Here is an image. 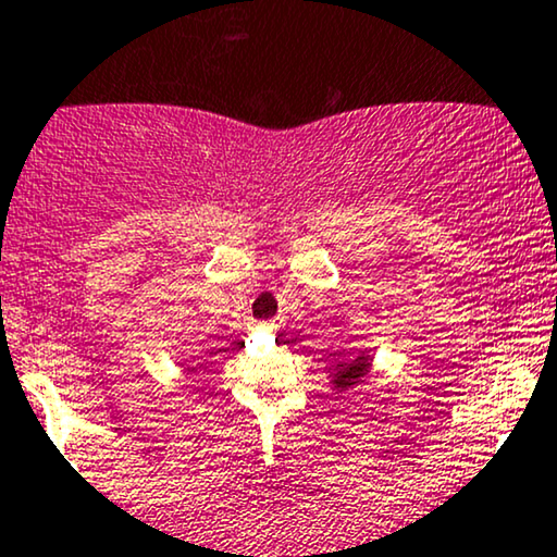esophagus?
I'll list each match as a JSON object with an SVG mask.
<instances>
[{"instance_id":"1","label":"esophagus","mask_w":557,"mask_h":557,"mask_svg":"<svg viewBox=\"0 0 557 557\" xmlns=\"http://www.w3.org/2000/svg\"><path fill=\"white\" fill-rule=\"evenodd\" d=\"M259 329H267V331H274V329H277V326H274V323H272V321H262V323H259Z\"/></svg>"}]
</instances>
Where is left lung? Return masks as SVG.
Wrapping results in <instances>:
<instances>
[{"mask_svg":"<svg viewBox=\"0 0 557 557\" xmlns=\"http://www.w3.org/2000/svg\"><path fill=\"white\" fill-rule=\"evenodd\" d=\"M368 368H370V362L364 360V357H357V360L349 362V364H339V370H336V375H334L336 388L347 391L355 383H360V377L364 375V372H368Z\"/></svg>","mask_w":557,"mask_h":557,"instance_id":"obj_1","label":"left lung"}]
</instances>
